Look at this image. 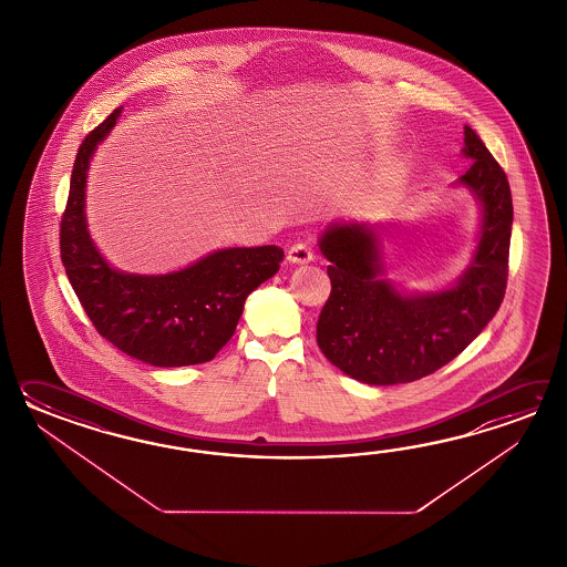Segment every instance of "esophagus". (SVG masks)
Masks as SVG:
<instances>
[{
  "mask_svg": "<svg viewBox=\"0 0 567 567\" xmlns=\"http://www.w3.org/2000/svg\"><path fill=\"white\" fill-rule=\"evenodd\" d=\"M313 257H316V255H313L312 245H308V243H298V245L289 247V264H298V266H303V264H310V261H313Z\"/></svg>",
  "mask_w": 567,
  "mask_h": 567,
  "instance_id": "34e87169",
  "label": "esophagus"
}]
</instances>
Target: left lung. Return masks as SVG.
Returning <instances> with one entry per match:
<instances>
[{
  "label": "left lung",
  "instance_id": "1",
  "mask_svg": "<svg viewBox=\"0 0 567 567\" xmlns=\"http://www.w3.org/2000/svg\"><path fill=\"white\" fill-rule=\"evenodd\" d=\"M462 156L471 168L456 184L482 206L478 245L458 281L408 293L385 278L371 225L332 223L320 237L332 284L316 340L326 359L367 385L411 383L456 359L493 320L505 298L513 198L503 168L472 127Z\"/></svg>",
  "mask_w": 567,
  "mask_h": 567
}]
</instances>
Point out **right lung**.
<instances>
[{"label": "right lung", "instance_id": "right-lung-1", "mask_svg": "<svg viewBox=\"0 0 567 567\" xmlns=\"http://www.w3.org/2000/svg\"><path fill=\"white\" fill-rule=\"evenodd\" d=\"M120 115L117 107L79 147L61 220L62 266L96 332L121 352L154 367L213 361L235 334L247 296L278 274L284 249H218L164 276L109 266L86 229V169Z\"/></svg>", "mask_w": 567, "mask_h": 567}]
</instances>
